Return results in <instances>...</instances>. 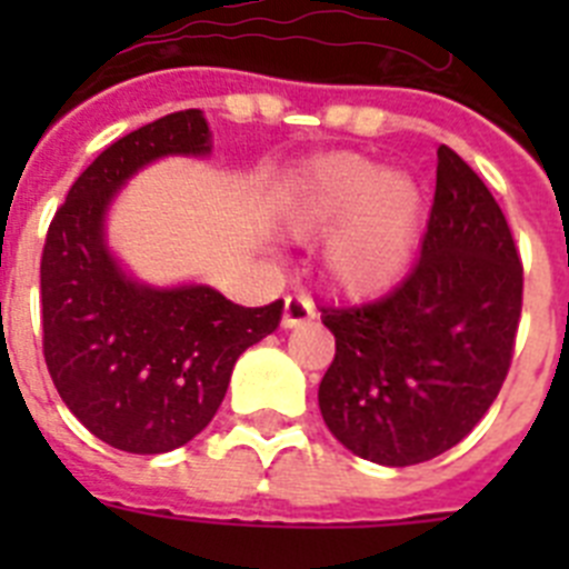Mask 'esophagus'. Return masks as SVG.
Listing matches in <instances>:
<instances>
[{"mask_svg": "<svg viewBox=\"0 0 569 569\" xmlns=\"http://www.w3.org/2000/svg\"><path fill=\"white\" fill-rule=\"evenodd\" d=\"M316 316L313 301L308 296H288L284 299V313H281V325L284 328H299L305 321H310Z\"/></svg>", "mask_w": 569, "mask_h": 569, "instance_id": "esophagus-1", "label": "esophagus"}]
</instances>
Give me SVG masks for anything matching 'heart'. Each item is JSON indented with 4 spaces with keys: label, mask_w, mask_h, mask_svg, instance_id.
<instances>
[{
    "label": "heart",
    "mask_w": 569,
    "mask_h": 569,
    "mask_svg": "<svg viewBox=\"0 0 569 569\" xmlns=\"http://www.w3.org/2000/svg\"><path fill=\"white\" fill-rule=\"evenodd\" d=\"M421 196L405 173H379L370 159L328 153L301 170L288 196L296 236L325 233L321 264L347 296H379L407 273L419 241Z\"/></svg>",
    "instance_id": "1"
}]
</instances>
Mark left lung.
<instances>
[{"label": "left lung", "instance_id": "1", "mask_svg": "<svg viewBox=\"0 0 569 569\" xmlns=\"http://www.w3.org/2000/svg\"><path fill=\"white\" fill-rule=\"evenodd\" d=\"M525 270L510 224L479 173L439 148L421 256L387 296L321 308L336 356L321 419L356 456L421 465L485 419L507 379Z\"/></svg>", "mask_w": 569, "mask_h": 569}]
</instances>
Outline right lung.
<instances>
[{"instance_id": "1", "label": "right lung", "mask_w": 569, "mask_h": 569, "mask_svg": "<svg viewBox=\"0 0 569 569\" xmlns=\"http://www.w3.org/2000/svg\"><path fill=\"white\" fill-rule=\"evenodd\" d=\"M210 153L202 110H176L116 139L84 168L42 250V350L68 410L104 445L156 456L202 433L233 365L279 328L281 299L241 308L204 284L148 288L104 244V210L162 156Z\"/></svg>"}]
</instances>
